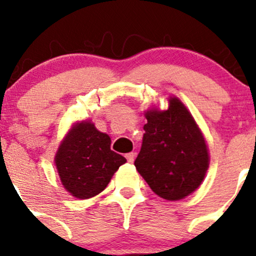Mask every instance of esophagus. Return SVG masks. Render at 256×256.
<instances>
[{
    "label": "esophagus",
    "instance_id": "34e87169",
    "mask_svg": "<svg viewBox=\"0 0 256 256\" xmlns=\"http://www.w3.org/2000/svg\"><path fill=\"white\" fill-rule=\"evenodd\" d=\"M134 156H136V154H134V152H128V154H126V155H125L126 160H128V162H130V164L134 162Z\"/></svg>",
    "mask_w": 256,
    "mask_h": 256
}]
</instances>
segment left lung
Listing matches in <instances>:
<instances>
[{"label":"left lung","instance_id":"obj_1","mask_svg":"<svg viewBox=\"0 0 256 256\" xmlns=\"http://www.w3.org/2000/svg\"><path fill=\"white\" fill-rule=\"evenodd\" d=\"M142 146L134 166L160 198L177 201L195 192L208 168V149L192 114L171 98L166 110L146 113Z\"/></svg>","mask_w":256,"mask_h":256}]
</instances>
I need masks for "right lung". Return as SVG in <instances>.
Here are the masks:
<instances>
[{
  "label": "right lung",
  "instance_id": "1",
  "mask_svg": "<svg viewBox=\"0 0 256 256\" xmlns=\"http://www.w3.org/2000/svg\"><path fill=\"white\" fill-rule=\"evenodd\" d=\"M126 158L110 149V138L95 125L83 122L70 131L55 156L64 189L77 198L104 192Z\"/></svg>",
  "mask_w": 256,
  "mask_h": 256
}]
</instances>
